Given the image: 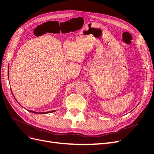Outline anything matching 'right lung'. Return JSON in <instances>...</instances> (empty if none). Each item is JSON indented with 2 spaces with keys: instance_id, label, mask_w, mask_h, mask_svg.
Listing matches in <instances>:
<instances>
[{
  "instance_id": "obj_1",
  "label": "right lung",
  "mask_w": 154,
  "mask_h": 154,
  "mask_svg": "<svg viewBox=\"0 0 154 154\" xmlns=\"http://www.w3.org/2000/svg\"><path fill=\"white\" fill-rule=\"evenodd\" d=\"M8 75H9V70H8ZM11 92H12V91H11ZM12 94H13V92H12ZM30 112H32V113H35V114H47V113H51V112H54L55 110H51V111H49V112H35V111H33V110H29Z\"/></svg>"
}]
</instances>
